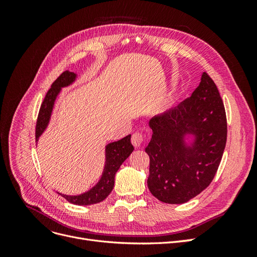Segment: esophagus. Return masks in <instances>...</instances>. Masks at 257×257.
Segmentation results:
<instances>
[{
	"label": "esophagus",
	"mask_w": 257,
	"mask_h": 257,
	"mask_svg": "<svg viewBox=\"0 0 257 257\" xmlns=\"http://www.w3.org/2000/svg\"><path fill=\"white\" fill-rule=\"evenodd\" d=\"M144 139H145V137H144V134L142 133V132H135L133 136H132V144L138 148V147H141V145L143 144Z\"/></svg>",
	"instance_id": "34e87169"
}]
</instances>
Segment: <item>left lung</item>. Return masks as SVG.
I'll return each instance as SVG.
<instances>
[{
	"label": "left lung",
	"mask_w": 257,
	"mask_h": 257,
	"mask_svg": "<svg viewBox=\"0 0 257 257\" xmlns=\"http://www.w3.org/2000/svg\"><path fill=\"white\" fill-rule=\"evenodd\" d=\"M149 125L148 188L163 203H186L211 183L226 145V113L214 81L203 73L189 98L154 115ZM186 135L194 137L191 145Z\"/></svg>",
	"instance_id": "8db88e82"
}]
</instances>
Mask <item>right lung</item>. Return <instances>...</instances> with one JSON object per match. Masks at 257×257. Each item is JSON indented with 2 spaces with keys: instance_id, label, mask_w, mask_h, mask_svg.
Instances as JSON below:
<instances>
[{
  "instance_id": "obj_1",
  "label": "right lung",
  "mask_w": 257,
  "mask_h": 257,
  "mask_svg": "<svg viewBox=\"0 0 257 257\" xmlns=\"http://www.w3.org/2000/svg\"><path fill=\"white\" fill-rule=\"evenodd\" d=\"M77 75L72 72H64L62 73L57 80L51 84V88L48 90L46 94L44 102L41 106L40 112H38V118L36 122V130H35V139L36 143L38 138L44 133L46 127L48 126L50 121L51 112L56 102L57 96L60 93L61 89L67 87L72 84L76 80ZM134 151V147L131 144V135H127L124 138L120 139L118 142L110 143L106 146V161L105 167L103 170L102 177L99 181L93 186L88 192L82 193L80 195H65V194H60L62 197H64L67 201L74 205L79 206H88L97 204L103 201L113 189L114 185V176L118 172V169L122 165V163L125 161L130 154Z\"/></svg>"
}]
</instances>
